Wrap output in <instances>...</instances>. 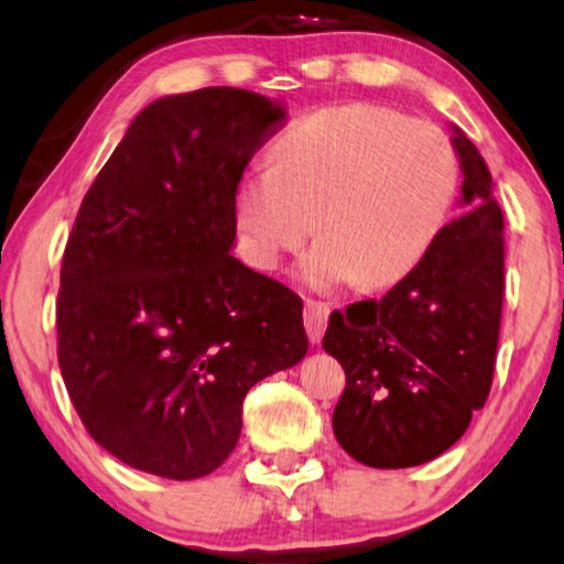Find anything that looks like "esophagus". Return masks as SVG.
<instances>
[{
	"label": "esophagus",
	"mask_w": 564,
	"mask_h": 564,
	"mask_svg": "<svg viewBox=\"0 0 564 564\" xmlns=\"http://www.w3.org/2000/svg\"><path fill=\"white\" fill-rule=\"evenodd\" d=\"M329 314L332 308L329 304H324V301H306L304 306V324H306V335L312 343H322L324 337V329H327V322H329Z\"/></svg>",
	"instance_id": "1"
}]
</instances>
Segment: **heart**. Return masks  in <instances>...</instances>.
Listing matches in <instances>:
<instances>
[{
  "instance_id": "b5f03b06",
  "label": "heart",
  "mask_w": 564,
  "mask_h": 564,
  "mask_svg": "<svg viewBox=\"0 0 564 564\" xmlns=\"http://www.w3.org/2000/svg\"><path fill=\"white\" fill-rule=\"evenodd\" d=\"M459 186L455 142L437 122L347 101L316 109L275 142V163L248 171L235 194L242 250L279 268L319 225L301 263L314 289L358 281L388 289L414 271L447 225Z\"/></svg>"
}]
</instances>
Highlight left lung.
Here are the masks:
<instances>
[{"label": "left lung", "mask_w": 564, "mask_h": 564, "mask_svg": "<svg viewBox=\"0 0 564 564\" xmlns=\"http://www.w3.org/2000/svg\"><path fill=\"white\" fill-rule=\"evenodd\" d=\"M463 214L380 301L332 312L322 347L345 370L332 430L368 467L440 457L482 409L503 312V214L482 155L455 130Z\"/></svg>", "instance_id": "obj_1"}]
</instances>
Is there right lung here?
Returning a JSON list of instances; mask_svg holds the SVG:
<instances>
[{
  "mask_svg": "<svg viewBox=\"0 0 564 564\" xmlns=\"http://www.w3.org/2000/svg\"><path fill=\"white\" fill-rule=\"evenodd\" d=\"M283 109L209 86L134 117L76 214L55 301L58 365L94 442L194 480L225 463L258 380L304 358L301 301L232 250L235 194Z\"/></svg>",
  "mask_w": 564,
  "mask_h": 564,
  "instance_id": "add662e5",
  "label": "right lung"
}]
</instances>
